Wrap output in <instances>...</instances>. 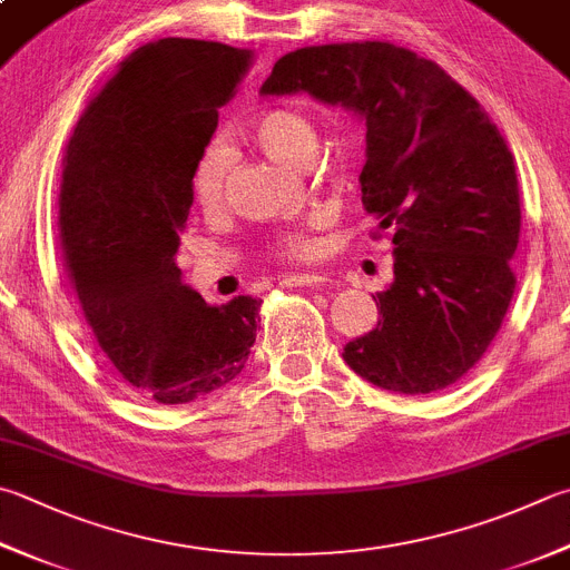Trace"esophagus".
Listing matches in <instances>:
<instances>
[{"label":"esophagus","instance_id":"esophagus-1","mask_svg":"<svg viewBox=\"0 0 570 570\" xmlns=\"http://www.w3.org/2000/svg\"><path fill=\"white\" fill-rule=\"evenodd\" d=\"M325 283L322 275H307V273H297V275H283L281 285L283 287H317Z\"/></svg>","mask_w":570,"mask_h":570}]
</instances>
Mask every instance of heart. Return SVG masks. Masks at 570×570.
Instances as JSON below:
<instances>
[{
  "label": "heart",
  "mask_w": 570,
  "mask_h": 570,
  "mask_svg": "<svg viewBox=\"0 0 570 570\" xmlns=\"http://www.w3.org/2000/svg\"><path fill=\"white\" fill-rule=\"evenodd\" d=\"M240 131L267 156L295 168L307 166L317 148V124L313 116L295 106H271V109L257 111L243 124ZM225 170H228V158L220 146L213 144L198 156L190 174V196L200 210L213 213L223 206ZM322 176L330 184L340 186L345 180V160L340 156H327L322 160ZM315 225V220H307L299 228L281 235L275 240V255L285 261H309L317 250L313 235Z\"/></svg>",
  "instance_id": "heart-1"
}]
</instances>
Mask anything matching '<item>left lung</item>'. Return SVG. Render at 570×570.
Returning a JSON list of instances; mask_svg holds the SVG:
<instances>
[{
    "label": "left lung",
    "instance_id": "1",
    "mask_svg": "<svg viewBox=\"0 0 570 570\" xmlns=\"http://www.w3.org/2000/svg\"><path fill=\"white\" fill-rule=\"evenodd\" d=\"M307 91L367 126L362 206L390 233L394 283L377 327L345 345L382 390L429 394L484 357L507 317L521 233L517 164L497 124L432 59L390 41L305 47L275 61L261 94Z\"/></svg>",
    "mask_w": 570,
    "mask_h": 570
}]
</instances>
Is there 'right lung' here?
<instances>
[{
  "label": "right lung",
  "mask_w": 570,
  "mask_h": 570,
  "mask_svg": "<svg viewBox=\"0 0 570 570\" xmlns=\"http://www.w3.org/2000/svg\"><path fill=\"white\" fill-rule=\"evenodd\" d=\"M250 51L168 37L138 47L86 104L63 156L59 238L96 342L158 404H186L238 377L263 299L208 305L176 253L190 174Z\"/></svg>",
  "instance_id": "add662e5"
}]
</instances>
